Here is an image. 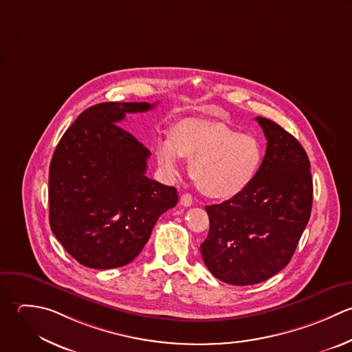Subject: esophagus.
<instances>
[{
  "mask_svg": "<svg viewBox=\"0 0 352 352\" xmlns=\"http://www.w3.org/2000/svg\"><path fill=\"white\" fill-rule=\"evenodd\" d=\"M179 203H181V206H184V207H190V206L193 204L192 196H190L189 193H184V195H181V197H179Z\"/></svg>",
  "mask_w": 352,
  "mask_h": 352,
  "instance_id": "obj_1",
  "label": "esophagus"
}]
</instances>
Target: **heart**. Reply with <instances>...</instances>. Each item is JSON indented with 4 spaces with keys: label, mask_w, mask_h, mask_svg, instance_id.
<instances>
[{
    "label": "heart",
    "mask_w": 352,
    "mask_h": 352,
    "mask_svg": "<svg viewBox=\"0 0 352 352\" xmlns=\"http://www.w3.org/2000/svg\"><path fill=\"white\" fill-rule=\"evenodd\" d=\"M155 156L168 177L178 173L181 159L190 162L189 175L206 197L230 200L258 177L263 146L255 135L223 122L186 119L171 130L170 138L157 140Z\"/></svg>",
    "instance_id": "obj_1"
}]
</instances>
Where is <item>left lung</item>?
I'll use <instances>...</instances> for the list:
<instances>
[{
  "mask_svg": "<svg viewBox=\"0 0 352 352\" xmlns=\"http://www.w3.org/2000/svg\"><path fill=\"white\" fill-rule=\"evenodd\" d=\"M266 155L251 186L207 206L210 232L200 245L207 269L230 285H254L292 259L313 206L310 160L300 142L276 122L258 116Z\"/></svg>",
  "mask_w": 352,
  "mask_h": 352,
  "instance_id": "left-lung-1",
  "label": "left lung"
}]
</instances>
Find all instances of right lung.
Segmentation results:
<instances>
[{
  "mask_svg": "<svg viewBox=\"0 0 352 352\" xmlns=\"http://www.w3.org/2000/svg\"><path fill=\"white\" fill-rule=\"evenodd\" d=\"M149 102H101L58 141L49 167V223L64 250L90 269L130 263L159 217L178 203L174 186L146 177L151 155L119 126Z\"/></svg>",
  "mask_w": 352,
  "mask_h": 352,
  "instance_id": "right-lung-1",
  "label": "right lung"
}]
</instances>
